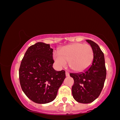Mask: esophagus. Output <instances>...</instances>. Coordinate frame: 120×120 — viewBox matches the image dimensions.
<instances>
[{
  "label": "esophagus",
  "instance_id": "1",
  "mask_svg": "<svg viewBox=\"0 0 120 120\" xmlns=\"http://www.w3.org/2000/svg\"><path fill=\"white\" fill-rule=\"evenodd\" d=\"M65 75H66V76H67V77L69 76V73L68 71H65Z\"/></svg>",
  "mask_w": 120,
  "mask_h": 120
}]
</instances>
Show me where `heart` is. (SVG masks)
<instances>
[{
    "label": "heart",
    "mask_w": 120,
    "mask_h": 120,
    "mask_svg": "<svg viewBox=\"0 0 120 120\" xmlns=\"http://www.w3.org/2000/svg\"><path fill=\"white\" fill-rule=\"evenodd\" d=\"M53 59L59 68L68 61L69 68L75 71H82L90 67L94 60V51L88 44L75 43L62 47L59 53H53Z\"/></svg>",
    "instance_id": "1"
}]
</instances>
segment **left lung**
Segmentation results:
<instances>
[{
	"instance_id": "8db88e82",
	"label": "left lung",
	"mask_w": 120,
	"mask_h": 120,
	"mask_svg": "<svg viewBox=\"0 0 120 120\" xmlns=\"http://www.w3.org/2000/svg\"><path fill=\"white\" fill-rule=\"evenodd\" d=\"M94 51L91 65L80 73H70L74 79L71 92L74 99L81 103L93 102L100 95L106 78L104 53L99 46L91 40H87Z\"/></svg>"
}]
</instances>
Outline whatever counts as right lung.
Listing matches in <instances>:
<instances>
[{"instance_id": "add662e5", "label": "right lung", "mask_w": 120, "mask_h": 120, "mask_svg": "<svg viewBox=\"0 0 120 120\" xmlns=\"http://www.w3.org/2000/svg\"><path fill=\"white\" fill-rule=\"evenodd\" d=\"M53 49L49 44L38 42L25 53L19 69L21 89L30 100L38 104L53 101L65 78V71L52 67Z\"/></svg>"}]
</instances>
